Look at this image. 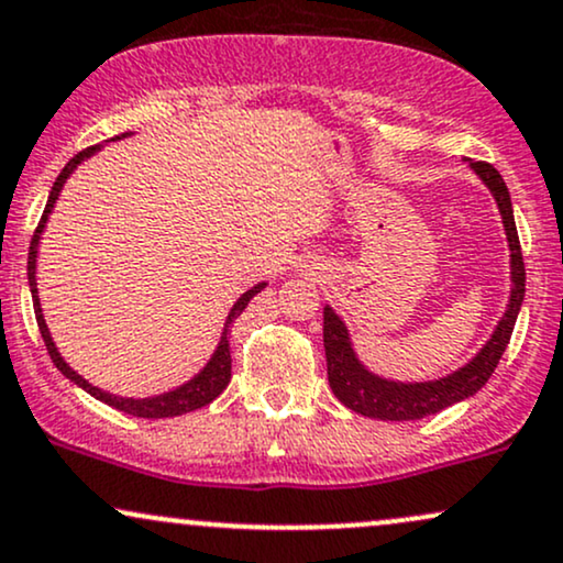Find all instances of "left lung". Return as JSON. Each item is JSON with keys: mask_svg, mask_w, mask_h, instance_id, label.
Segmentation results:
<instances>
[{"mask_svg": "<svg viewBox=\"0 0 563 563\" xmlns=\"http://www.w3.org/2000/svg\"><path fill=\"white\" fill-rule=\"evenodd\" d=\"M468 168L479 176V181L490 189L495 205L504 221L508 261H511V292H508L506 313L500 316L498 327L493 329L490 340L479 347L472 361L455 368L453 374L438 376L427 382H400L387 379V376L374 374L355 353L353 340H350L347 323L334 313L332 306H323V350H327V374L329 385L336 400L345 402L350 411L368 416L379 421H413L424 416L440 413L442 408L461 402L477 395L485 382L490 379L500 355L511 340L514 323H517L519 308L525 302V261H521V244L514 223L511 195H508L506 181L490 163H472Z\"/></svg>", "mask_w": 563, "mask_h": 563, "instance_id": "left-lung-1", "label": "left lung"}]
</instances>
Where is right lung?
Here are the masks:
<instances>
[{
  "mask_svg": "<svg viewBox=\"0 0 563 563\" xmlns=\"http://www.w3.org/2000/svg\"><path fill=\"white\" fill-rule=\"evenodd\" d=\"M125 136H131V134H121L115 139H125ZM115 139H110V142H115ZM99 150H102V144L86 147L84 152H78L76 157H70L68 165L59 170V176L55 178V184H52V189H49V197H46V208H44L42 221H38L36 231H33V240H31V247H29V287H31V297H33V310H36L38 332H42V336H44V345H46V350H49L52 363H55L59 372H63V376H68L73 385H78L84 389V393H89L91 398L108 402V406L118 408V411H123V413L139 416V419H168V416H181V413L197 411V408L213 402L218 395L227 389L229 379H231V353H229L231 321H234L236 316H240L242 310L247 308V302L253 300V297L261 292L263 287H268V282H257L255 287H250L247 292L236 297V302L229 310L227 321H223L221 340H218L213 355H210L208 363H205L200 372L191 376V379L184 382V385H178L174 389H165V393L150 395V398H125V395L108 393V389L95 387L89 379H84V376L78 374L76 368H70V363L65 361L63 355H59L55 340H52V334H49V327H46V321H44L42 300H38V287H36V261H38V244H42L46 221H49L52 210H55V202H57L59 191H63V187H65V181H68L70 174L78 168V165H81L84 161H89L91 155H97Z\"/></svg>",
  "mask_w": 563,
  "mask_h": 563,
  "instance_id": "add662e5",
  "label": "right lung"
}]
</instances>
